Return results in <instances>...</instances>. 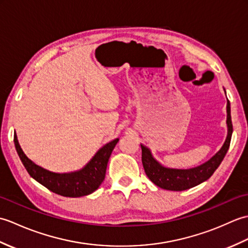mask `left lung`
Here are the masks:
<instances>
[{
	"instance_id": "left-lung-1",
	"label": "left lung",
	"mask_w": 248,
	"mask_h": 248,
	"mask_svg": "<svg viewBox=\"0 0 248 248\" xmlns=\"http://www.w3.org/2000/svg\"><path fill=\"white\" fill-rule=\"evenodd\" d=\"M227 108V120H226V124H227V138L225 140L224 145L211 159L196 167L186 168V170L166 167L155 159L148 147L140 144L141 162H143L147 177L155 186L161 188L168 189V191H186V189L196 186L198 184L208 180L213 175V172L217 170V167L222 163L229 149L231 135H232L233 131L232 123H231L229 100H227V108Z\"/></svg>"
}]
</instances>
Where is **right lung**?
Returning a JSON list of instances; mask_svg holds the SVG:
<instances>
[{
	"label": "right lung",
	"instance_id": "obj_1",
	"mask_svg": "<svg viewBox=\"0 0 248 248\" xmlns=\"http://www.w3.org/2000/svg\"><path fill=\"white\" fill-rule=\"evenodd\" d=\"M118 140L115 139L105 144L82 170L59 173L46 170L30 160L20 147L17 135L14 136L16 150L30 176L51 192L64 197H82L96 191L104 180L108 159Z\"/></svg>",
	"mask_w": 248,
	"mask_h": 248
}]
</instances>
